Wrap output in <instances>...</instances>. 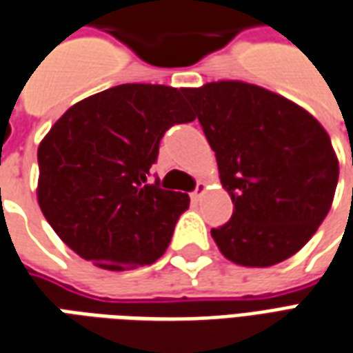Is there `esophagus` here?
Listing matches in <instances>:
<instances>
[{"instance_id": "1", "label": "esophagus", "mask_w": 353, "mask_h": 353, "mask_svg": "<svg viewBox=\"0 0 353 353\" xmlns=\"http://www.w3.org/2000/svg\"><path fill=\"white\" fill-rule=\"evenodd\" d=\"M203 192H205V183H203V181H198V183H196V189H194V190H192V192H190V198H192L194 202H198V200L202 198Z\"/></svg>"}]
</instances>
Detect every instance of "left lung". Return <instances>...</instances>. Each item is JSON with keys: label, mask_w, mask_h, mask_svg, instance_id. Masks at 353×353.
<instances>
[{"label": "left lung", "mask_w": 353, "mask_h": 353, "mask_svg": "<svg viewBox=\"0 0 353 353\" xmlns=\"http://www.w3.org/2000/svg\"><path fill=\"white\" fill-rule=\"evenodd\" d=\"M215 151L234 213L211 230L230 262L270 268L294 256L330 213L339 161L330 134L273 91L221 80L183 88Z\"/></svg>", "instance_id": "left-lung-1"}]
</instances>
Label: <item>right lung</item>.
Masks as SVG:
<instances>
[{"label": "right lung", "instance_id": "obj_1", "mask_svg": "<svg viewBox=\"0 0 353 353\" xmlns=\"http://www.w3.org/2000/svg\"><path fill=\"white\" fill-rule=\"evenodd\" d=\"M192 119L183 91L159 83H121L72 104L37 151L39 205L61 241L110 271L163 256L189 196L150 183V170L164 132Z\"/></svg>", "mask_w": 353, "mask_h": 353}]
</instances>
